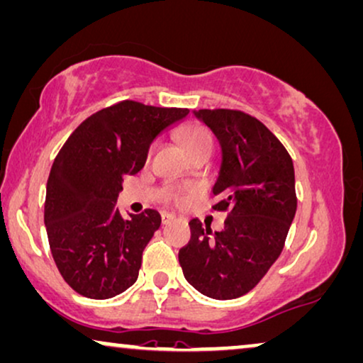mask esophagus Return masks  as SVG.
Returning a JSON list of instances; mask_svg holds the SVG:
<instances>
[{"instance_id":"esophagus-1","label":"esophagus","mask_w":363,"mask_h":363,"mask_svg":"<svg viewBox=\"0 0 363 363\" xmlns=\"http://www.w3.org/2000/svg\"><path fill=\"white\" fill-rule=\"evenodd\" d=\"M161 218H162V225H167V223H171V222H174L176 220V216H172V213H162L161 216Z\"/></svg>"}]
</instances>
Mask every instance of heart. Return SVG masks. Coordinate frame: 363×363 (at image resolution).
<instances>
[{"mask_svg":"<svg viewBox=\"0 0 363 363\" xmlns=\"http://www.w3.org/2000/svg\"><path fill=\"white\" fill-rule=\"evenodd\" d=\"M181 140L191 157L201 155V152L212 151V136L203 126H186V128L181 131Z\"/></svg>","mask_w":363,"mask_h":363,"instance_id":"heart-1","label":"heart"}]
</instances>
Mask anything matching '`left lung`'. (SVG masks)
I'll return each instance as SVG.
<instances>
[{"label": "left lung", "mask_w": 363, "mask_h": 363, "mask_svg": "<svg viewBox=\"0 0 363 363\" xmlns=\"http://www.w3.org/2000/svg\"><path fill=\"white\" fill-rule=\"evenodd\" d=\"M222 150L213 211H228L212 232L192 218L179 250L184 278L212 299H235L259 283L283 252L296 213L294 167L286 147L262 121L238 110H199Z\"/></svg>", "instance_id": "8db88e82"}]
</instances>
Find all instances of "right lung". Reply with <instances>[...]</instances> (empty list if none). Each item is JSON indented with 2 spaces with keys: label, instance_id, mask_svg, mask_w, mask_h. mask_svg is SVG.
Returning a JSON list of instances; mask_svg holds the SVG:
<instances>
[{
  "label": "right lung",
  "instance_id": "1",
  "mask_svg": "<svg viewBox=\"0 0 363 363\" xmlns=\"http://www.w3.org/2000/svg\"><path fill=\"white\" fill-rule=\"evenodd\" d=\"M187 115V108L120 101L82 121L55 156L44 223L57 269L79 294L108 299L138 279L161 216L147 208L123 218L116 199L123 177L145 166L151 143Z\"/></svg>",
  "mask_w": 363,
  "mask_h": 363
}]
</instances>
